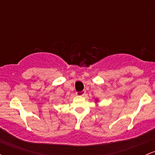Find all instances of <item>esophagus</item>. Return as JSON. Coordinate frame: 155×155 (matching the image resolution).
Instances as JSON below:
<instances>
[{"mask_svg":"<svg viewBox=\"0 0 155 155\" xmlns=\"http://www.w3.org/2000/svg\"><path fill=\"white\" fill-rule=\"evenodd\" d=\"M85 93H86V91H85V90H83V91L76 92V95L79 96H83L85 95Z\"/></svg>","mask_w":155,"mask_h":155,"instance_id":"1","label":"esophagus"}]
</instances>
